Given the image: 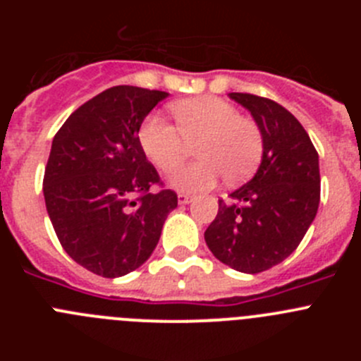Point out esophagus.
<instances>
[{
	"label": "esophagus",
	"mask_w": 361,
	"mask_h": 361,
	"mask_svg": "<svg viewBox=\"0 0 361 361\" xmlns=\"http://www.w3.org/2000/svg\"><path fill=\"white\" fill-rule=\"evenodd\" d=\"M177 199H178V204H190L191 202V195L190 193H184V191H178Z\"/></svg>",
	"instance_id": "1"
}]
</instances>
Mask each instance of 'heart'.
<instances>
[{"instance_id":"b5f03b06","label":"heart","mask_w":361,"mask_h":361,"mask_svg":"<svg viewBox=\"0 0 361 361\" xmlns=\"http://www.w3.org/2000/svg\"><path fill=\"white\" fill-rule=\"evenodd\" d=\"M177 126L149 116L139 130L146 157L170 173L184 161L186 142L195 146L199 161L175 171L170 184L183 191H206L222 175L231 184L245 180L262 157V133L251 119L240 117L228 101L212 95L184 99L173 104Z\"/></svg>"}]
</instances>
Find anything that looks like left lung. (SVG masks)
Masks as SVG:
<instances>
[{"label": "left lung", "mask_w": 361, "mask_h": 361, "mask_svg": "<svg viewBox=\"0 0 361 361\" xmlns=\"http://www.w3.org/2000/svg\"><path fill=\"white\" fill-rule=\"evenodd\" d=\"M262 133V161L250 183L219 200L204 233L209 251L240 273H262L298 247L320 204L318 153L304 126L282 104L231 92Z\"/></svg>", "instance_id": "1"}]
</instances>
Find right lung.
<instances>
[{
    "label": "right lung",
    "mask_w": 361,
    "mask_h": 361,
    "mask_svg": "<svg viewBox=\"0 0 361 361\" xmlns=\"http://www.w3.org/2000/svg\"><path fill=\"white\" fill-rule=\"evenodd\" d=\"M166 92L114 86L79 106L52 141L43 193L63 250L104 279L135 271L152 257L177 193L152 191L159 173L139 130Z\"/></svg>",
    "instance_id": "obj_1"
}]
</instances>
